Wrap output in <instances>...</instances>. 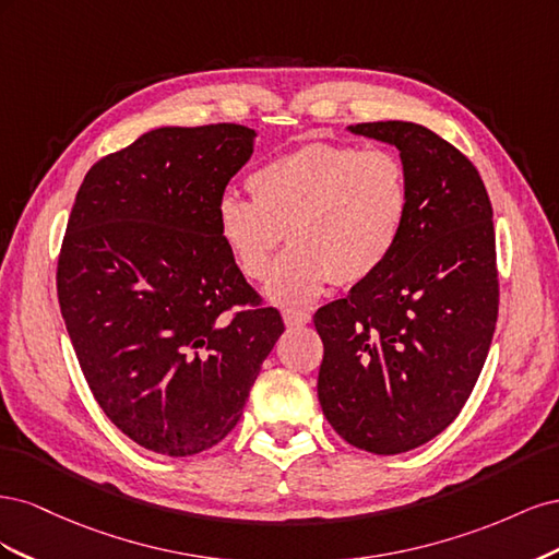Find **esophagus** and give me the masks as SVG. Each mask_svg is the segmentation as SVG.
Instances as JSON below:
<instances>
[{
	"mask_svg": "<svg viewBox=\"0 0 559 559\" xmlns=\"http://www.w3.org/2000/svg\"><path fill=\"white\" fill-rule=\"evenodd\" d=\"M282 317H284V324L286 326H306V324H310V312H306V310H294V308H289V310H284L282 312Z\"/></svg>",
	"mask_w": 559,
	"mask_h": 559,
	"instance_id": "1",
	"label": "esophagus"
}]
</instances>
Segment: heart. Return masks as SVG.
Returning <instances> with one entry per match:
<instances>
[{
    "label": "heart",
    "instance_id": "heart-1",
    "mask_svg": "<svg viewBox=\"0 0 559 559\" xmlns=\"http://www.w3.org/2000/svg\"><path fill=\"white\" fill-rule=\"evenodd\" d=\"M251 198L224 193L216 230L242 275L265 280L286 235L294 245L270 273L267 296L298 306L331 282L359 284L389 263L411 214V179L389 148L312 142L249 175Z\"/></svg>",
    "mask_w": 559,
    "mask_h": 559
}]
</instances>
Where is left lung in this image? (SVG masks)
I'll list each match as a JSON object with an SVG mask.
<instances>
[{"label":"left lung","instance_id":"8db88e82","mask_svg":"<svg viewBox=\"0 0 559 559\" xmlns=\"http://www.w3.org/2000/svg\"><path fill=\"white\" fill-rule=\"evenodd\" d=\"M349 130L401 151L411 214L380 273L314 312L324 343L317 394L349 445L399 454L452 425L492 345V202L476 165L429 128L378 121Z\"/></svg>","mask_w":559,"mask_h":559}]
</instances>
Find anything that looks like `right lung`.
I'll return each instance as SVG.
<instances>
[{"label": "right lung", "mask_w": 559, "mask_h": 559, "mask_svg": "<svg viewBox=\"0 0 559 559\" xmlns=\"http://www.w3.org/2000/svg\"><path fill=\"white\" fill-rule=\"evenodd\" d=\"M253 134L238 123L151 130L91 167L67 222V333L99 408L151 452L224 441L284 331L216 230Z\"/></svg>", "instance_id": "right-lung-1"}]
</instances>
